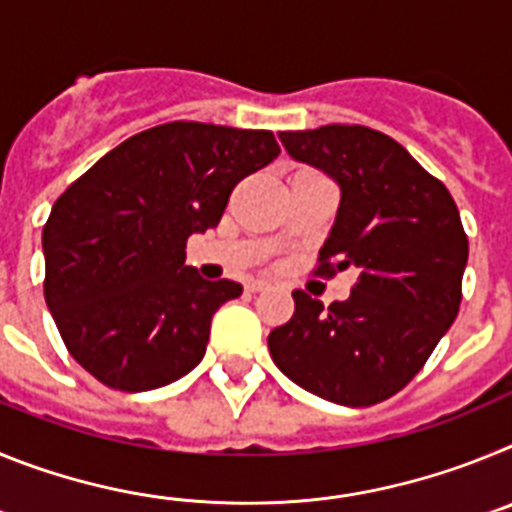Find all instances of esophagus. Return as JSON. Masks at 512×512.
<instances>
[{"instance_id": "34e87169", "label": "esophagus", "mask_w": 512, "mask_h": 512, "mask_svg": "<svg viewBox=\"0 0 512 512\" xmlns=\"http://www.w3.org/2000/svg\"><path fill=\"white\" fill-rule=\"evenodd\" d=\"M269 287H271V284L264 282V279H253V282L246 284L248 292H264V289H269Z\"/></svg>"}]
</instances>
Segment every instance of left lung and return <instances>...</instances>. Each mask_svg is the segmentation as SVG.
<instances>
[{
    "instance_id": "left-lung-1",
    "label": "left lung",
    "mask_w": 512,
    "mask_h": 512,
    "mask_svg": "<svg viewBox=\"0 0 512 512\" xmlns=\"http://www.w3.org/2000/svg\"><path fill=\"white\" fill-rule=\"evenodd\" d=\"M279 140L341 187L318 274L354 266L359 279L328 307L295 289V315L269 333L271 359L323 400L377 405L423 369L456 320L469 256L459 210L443 182L379 130L323 125Z\"/></svg>"
}]
</instances>
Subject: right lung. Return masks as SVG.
<instances>
[{
  "mask_svg": "<svg viewBox=\"0 0 512 512\" xmlns=\"http://www.w3.org/2000/svg\"><path fill=\"white\" fill-rule=\"evenodd\" d=\"M277 156L271 130L176 120L112 148L58 197L45 302L94 379L146 392L200 364L212 315L243 287L184 266L187 238L215 228L235 184Z\"/></svg>",
  "mask_w": 512,
  "mask_h": 512,
  "instance_id": "obj_1",
  "label": "right lung"
}]
</instances>
